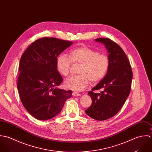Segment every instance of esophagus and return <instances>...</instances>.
<instances>
[{
    "label": "esophagus",
    "mask_w": 152,
    "mask_h": 152,
    "mask_svg": "<svg viewBox=\"0 0 152 152\" xmlns=\"http://www.w3.org/2000/svg\"><path fill=\"white\" fill-rule=\"evenodd\" d=\"M72 95L73 96H80V94H79V93H77V92H76V91H74V92H73V93H72Z\"/></svg>",
    "instance_id": "1"
}]
</instances>
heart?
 <instances>
[{
	"mask_svg": "<svg viewBox=\"0 0 152 152\" xmlns=\"http://www.w3.org/2000/svg\"><path fill=\"white\" fill-rule=\"evenodd\" d=\"M72 63L80 65L79 70L80 75L67 79L64 86L74 91L85 89L90 81L92 83L100 82L106 75L110 67V60L107 56L85 46L72 50L69 56L59 55L56 60V69L61 75L67 76Z\"/></svg>",
	"mask_w": 152,
	"mask_h": 152,
	"instance_id": "obj_1",
	"label": "heart"
}]
</instances>
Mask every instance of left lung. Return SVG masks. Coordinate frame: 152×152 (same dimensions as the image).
<instances>
[{
	"label": "left lung",
	"mask_w": 152,
	"mask_h": 152,
	"mask_svg": "<svg viewBox=\"0 0 152 152\" xmlns=\"http://www.w3.org/2000/svg\"><path fill=\"white\" fill-rule=\"evenodd\" d=\"M107 50L110 67L104 77L91 91L92 100L86 113L96 121H104L116 115L121 109L130 89L133 73L130 62L121 48L108 38L95 39ZM95 90H100L96 93Z\"/></svg>",
	"instance_id": "left-lung-1"
}]
</instances>
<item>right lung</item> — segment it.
Masks as SVG:
<instances>
[{
  "label": "right lung",
  "mask_w": 152,
  "mask_h": 152,
  "mask_svg": "<svg viewBox=\"0 0 152 152\" xmlns=\"http://www.w3.org/2000/svg\"><path fill=\"white\" fill-rule=\"evenodd\" d=\"M73 43L54 37L33 42L19 66L18 90L22 103L34 118L49 120L61 112L72 91L58 88L63 78L56 69L57 57Z\"/></svg>",
  "instance_id": "add662e5"
}]
</instances>
